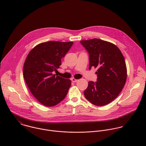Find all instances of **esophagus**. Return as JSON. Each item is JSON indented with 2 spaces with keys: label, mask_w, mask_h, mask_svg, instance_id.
<instances>
[{
  "label": "esophagus",
  "mask_w": 146,
  "mask_h": 146,
  "mask_svg": "<svg viewBox=\"0 0 146 146\" xmlns=\"http://www.w3.org/2000/svg\"><path fill=\"white\" fill-rule=\"evenodd\" d=\"M71 80H72V81L73 82H76L78 81V80H76V79H75L74 78H72L71 79Z\"/></svg>",
  "instance_id": "34e87169"
}]
</instances>
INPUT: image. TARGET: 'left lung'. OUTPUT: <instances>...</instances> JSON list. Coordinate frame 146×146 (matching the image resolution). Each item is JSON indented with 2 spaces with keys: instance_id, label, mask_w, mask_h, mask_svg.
<instances>
[{
  "instance_id": "1",
  "label": "left lung",
  "mask_w": 146,
  "mask_h": 146,
  "mask_svg": "<svg viewBox=\"0 0 146 146\" xmlns=\"http://www.w3.org/2000/svg\"><path fill=\"white\" fill-rule=\"evenodd\" d=\"M80 43L89 54V69L97 68V81L88 82L84 96L94 105H106L118 96L125 84L127 71L123 56L115 45L106 41L94 38Z\"/></svg>"
}]
</instances>
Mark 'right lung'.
<instances>
[{"instance_id":"1","label":"right lung","mask_w":146,"mask_h":146,"mask_svg":"<svg viewBox=\"0 0 146 146\" xmlns=\"http://www.w3.org/2000/svg\"><path fill=\"white\" fill-rule=\"evenodd\" d=\"M73 43L50 41L35 47L25 61L23 76L29 90L42 105L51 107L63 100L71 81L54 74L61 65V59Z\"/></svg>"}]
</instances>
